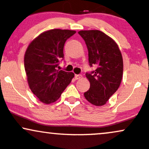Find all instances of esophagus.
Returning a JSON list of instances; mask_svg holds the SVG:
<instances>
[{
    "mask_svg": "<svg viewBox=\"0 0 149 149\" xmlns=\"http://www.w3.org/2000/svg\"><path fill=\"white\" fill-rule=\"evenodd\" d=\"M82 78V75H81V74H76V75H75V78H76V80L80 79V78Z\"/></svg>",
    "mask_w": 149,
    "mask_h": 149,
    "instance_id": "34e87169",
    "label": "esophagus"
}]
</instances>
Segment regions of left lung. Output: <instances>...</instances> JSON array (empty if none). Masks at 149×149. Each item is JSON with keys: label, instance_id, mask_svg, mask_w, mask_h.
<instances>
[{"label": "left lung", "instance_id": "left-lung-1", "mask_svg": "<svg viewBox=\"0 0 149 149\" xmlns=\"http://www.w3.org/2000/svg\"><path fill=\"white\" fill-rule=\"evenodd\" d=\"M78 34L86 42L91 66L97 67L86 73L90 89L84 96L91 104L102 106L120 87L123 75V59L118 45L100 30H81Z\"/></svg>", "mask_w": 149, "mask_h": 149}]
</instances>
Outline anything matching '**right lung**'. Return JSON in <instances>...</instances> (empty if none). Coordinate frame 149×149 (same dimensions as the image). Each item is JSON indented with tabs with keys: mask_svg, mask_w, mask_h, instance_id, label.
I'll return each mask as SVG.
<instances>
[{
	"mask_svg": "<svg viewBox=\"0 0 149 149\" xmlns=\"http://www.w3.org/2000/svg\"><path fill=\"white\" fill-rule=\"evenodd\" d=\"M54 29L42 32L30 42L24 57L27 82L32 92L45 104L56 102L74 77L72 72L58 71L66 41L76 33Z\"/></svg>",
	"mask_w": 149,
	"mask_h": 149,
	"instance_id": "add662e5",
	"label": "right lung"
}]
</instances>
